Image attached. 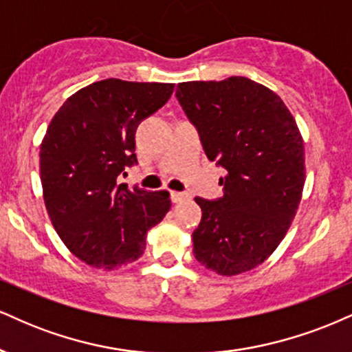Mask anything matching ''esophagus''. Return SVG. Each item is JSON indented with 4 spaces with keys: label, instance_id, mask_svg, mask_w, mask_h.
<instances>
[{
    "label": "esophagus",
    "instance_id": "obj_1",
    "mask_svg": "<svg viewBox=\"0 0 352 352\" xmlns=\"http://www.w3.org/2000/svg\"><path fill=\"white\" fill-rule=\"evenodd\" d=\"M169 196H171V201L175 202V204H177V202H181V201H184V199H188V194H184V192H177V191H171V194H169Z\"/></svg>",
    "mask_w": 352,
    "mask_h": 352
}]
</instances>
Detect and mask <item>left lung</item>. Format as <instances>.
<instances>
[{"instance_id":"8db88e82","label":"left lung","mask_w":352,"mask_h":352,"mask_svg":"<svg viewBox=\"0 0 352 352\" xmlns=\"http://www.w3.org/2000/svg\"><path fill=\"white\" fill-rule=\"evenodd\" d=\"M176 98L208 158L227 171L224 196L196 197L194 257L217 275L249 272L274 254L300 206L307 169L298 125L274 90L247 77L181 82Z\"/></svg>"}]
</instances>
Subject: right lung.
<instances>
[{
  "label": "right lung",
  "mask_w": 352,
  "mask_h": 352,
  "mask_svg": "<svg viewBox=\"0 0 352 352\" xmlns=\"http://www.w3.org/2000/svg\"><path fill=\"white\" fill-rule=\"evenodd\" d=\"M175 84L105 78L77 90L49 123L39 153L44 204L64 245L94 268L135 262L171 208L168 191L118 184L136 163L135 131Z\"/></svg>",
  "instance_id": "add662e5"
}]
</instances>
